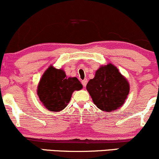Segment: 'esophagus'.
Masks as SVG:
<instances>
[{
	"mask_svg": "<svg viewBox=\"0 0 159 159\" xmlns=\"http://www.w3.org/2000/svg\"><path fill=\"white\" fill-rule=\"evenodd\" d=\"M81 83H82V84H83V86L84 87H86V86H87V79H84V80H83V81H81Z\"/></svg>",
	"mask_w": 159,
	"mask_h": 159,
	"instance_id": "1",
	"label": "esophagus"
}]
</instances>
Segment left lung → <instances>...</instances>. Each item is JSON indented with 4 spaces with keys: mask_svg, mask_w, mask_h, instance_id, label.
<instances>
[{
    "mask_svg": "<svg viewBox=\"0 0 159 159\" xmlns=\"http://www.w3.org/2000/svg\"><path fill=\"white\" fill-rule=\"evenodd\" d=\"M86 87L96 107L106 112L123 106L130 90L128 80L110 63L96 70Z\"/></svg>",
    "mask_w": 159,
    "mask_h": 159,
    "instance_id": "8db88e82",
    "label": "left lung"
}]
</instances>
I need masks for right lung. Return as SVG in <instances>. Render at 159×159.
<instances>
[{"label":"right lung","mask_w":159,"mask_h":159,"mask_svg":"<svg viewBox=\"0 0 159 159\" xmlns=\"http://www.w3.org/2000/svg\"><path fill=\"white\" fill-rule=\"evenodd\" d=\"M82 88L77 78H67L63 69L51 65L40 78L37 95L47 110L59 112L68 105L74 91Z\"/></svg>","instance_id":"obj_1"}]
</instances>
